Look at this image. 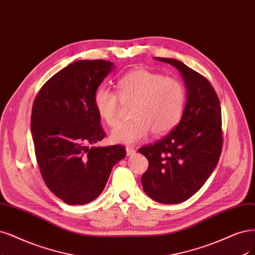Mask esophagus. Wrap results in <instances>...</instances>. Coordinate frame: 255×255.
I'll return each instance as SVG.
<instances>
[{"label":"esophagus","instance_id":"esophagus-1","mask_svg":"<svg viewBox=\"0 0 255 255\" xmlns=\"http://www.w3.org/2000/svg\"><path fill=\"white\" fill-rule=\"evenodd\" d=\"M135 153H136L135 148L130 147V146H127V155L128 156H133V155H135Z\"/></svg>","mask_w":255,"mask_h":255}]
</instances>
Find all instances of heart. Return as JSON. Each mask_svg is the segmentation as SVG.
<instances>
[{
  "mask_svg": "<svg viewBox=\"0 0 255 255\" xmlns=\"http://www.w3.org/2000/svg\"><path fill=\"white\" fill-rule=\"evenodd\" d=\"M120 97L108 87L100 86L94 94V105L105 124L118 122L119 98L134 101L130 116L112 130L114 142L135 144L147 137L168 133L176 126L186 107V87L178 79L164 77L144 68H137L121 77L117 82Z\"/></svg>",
  "mask_w": 255,
  "mask_h": 255,
  "instance_id": "heart-1",
  "label": "heart"
}]
</instances>
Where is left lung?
Instances as JSON below:
<instances>
[{
    "mask_svg": "<svg viewBox=\"0 0 255 255\" xmlns=\"http://www.w3.org/2000/svg\"><path fill=\"white\" fill-rule=\"evenodd\" d=\"M155 59L178 69L187 102L180 122L169 135L138 150L148 160L141 183L153 200L180 204L204 186L218 162L223 148L221 103L203 75L178 60Z\"/></svg>",
    "mask_w": 255,
    "mask_h": 255,
    "instance_id": "obj_1",
    "label": "left lung"
}]
</instances>
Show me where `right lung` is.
<instances>
[{
  "label": "right lung",
  "mask_w": 255,
  "mask_h": 255,
  "mask_svg": "<svg viewBox=\"0 0 255 255\" xmlns=\"http://www.w3.org/2000/svg\"><path fill=\"white\" fill-rule=\"evenodd\" d=\"M113 68L104 60L76 61L52 76L33 101L30 128L39 169L65 204L97 198L113 166L127 155L120 144L89 146L105 137L94 94Z\"/></svg>",
  "instance_id": "right-lung-1"
}]
</instances>
